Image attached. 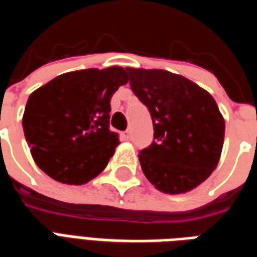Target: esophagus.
<instances>
[{"mask_svg":"<svg viewBox=\"0 0 257 257\" xmlns=\"http://www.w3.org/2000/svg\"><path fill=\"white\" fill-rule=\"evenodd\" d=\"M122 136H123V139H125V140L132 139V134H131V131H125V132L122 134Z\"/></svg>","mask_w":257,"mask_h":257,"instance_id":"esophagus-1","label":"esophagus"}]
</instances>
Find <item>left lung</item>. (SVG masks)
<instances>
[{"label":"left lung","mask_w":257,"mask_h":257,"mask_svg":"<svg viewBox=\"0 0 257 257\" xmlns=\"http://www.w3.org/2000/svg\"><path fill=\"white\" fill-rule=\"evenodd\" d=\"M126 71L154 126V142L139 154L145 176L165 194L198 187L217 167L224 143V118L215 99L193 81L167 70Z\"/></svg>","instance_id":"1"}]
</instances>
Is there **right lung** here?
<instances>
[{
  "mask_svg": "<svg viewBox=\"0 0 257 257\" xmlns=\"http://www.w3.org/2000/svg\"><path fill=\"white\" fill-rule=\"evenodd\" d=\"M128 81L119 66L86 68L62 74L34 90L22 123L38 168L64 184L95 179L119 145L118 134L108 128L110 100Z\"/></svg>",
  "mask_w": 257,
  "mask_h": 257,
  "instance_id": "1",
  "label": "right lung"
}]
</instances>
